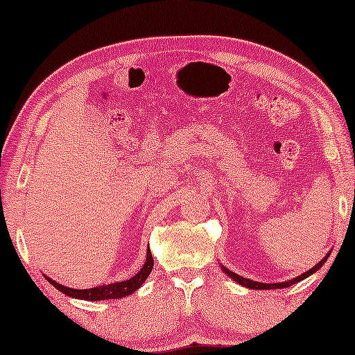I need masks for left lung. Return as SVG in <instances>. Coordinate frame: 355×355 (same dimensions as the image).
Here are the masks:
<instances>
[{"instance_id": "1", "label": "left lung", "mask_w": 355, "mask_h": 355, "mask_svg": "<svg viewBox=\"0 0 355 355\" xmlns=\"http://www.w3.org/2000/svg\"><path fill=\"white\" fill-rule=\"evenodd\" d=\"M328 256H329V252L327 254L325 257L322 259L320 262L317 263L315 267H312L311 270H307L306 273H302V275H299V277H296L294 279H289V282H284V283H257V282H252V279H249V278H244V277H239L238 273H234V272H232V270H228V268H225L223 267V272L227 273L228 277H232L234 282L236 283H239V284H243V286H246V288H249V289H277V288H288V286H291V284H294V283H297V282H301V279H304V278H307L309 275H312L313 272H317L318 268H320L323 263L327 262V259H328Z\"/></svg>"}]
</instances>
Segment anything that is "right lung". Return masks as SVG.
<instances>
[{
	"label": "right lung",
	"instance_id": "add662e5",
	"mask_svg": "<svg viewBox=\"0 0 355 355\" xmlns=\"http://www.w3.org/2000/svg\"><path fill=\"white\" fill-rule=\"evenodd\" d=\"M153 266H154V259L151 256V251H148L146 262H144L141 270H139L137 275H133L132 278L127 279V282L103 284V286H98V288L73 289V288L62 286V284L56 283L54 279L48 278V277H46V279L53 284L54 288L59 289V291L67 294V296H71V297L85 299V301H99V299H119V297L128 296V294L137 291V289L143 284L144 279L149 277V273H151V270H153Z\"/></svg>",
	"mask_w": 355,
	"mask_h": 355
}]
</instances>
